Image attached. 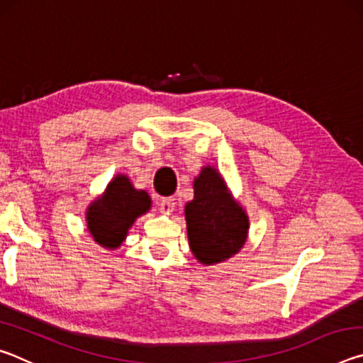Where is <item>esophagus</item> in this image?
Returning <instances> with one entry per match:
<instances>
[{
    "instance_id": "1",
    "label": "esophagus",
    "mask_w": 363,
    "mask_h": 363,
    "mask_svg": "<svg viewBox=\"0 0 363 363\" xmlns=\"http://www.w3.org/2000/svg\"><path fill=\"white\" fill-rule=\"evenodd\" d=\"M160 211L162 213H164V214H171L174 211V206H176V203H174V199H163V200H160Z\"/></svg>"
}]
</instances>
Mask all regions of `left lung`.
Instances as JSON below:
<instances>
[{"mask_svg":"<svg viewBox=\"0 0 363 363\" xmlns=\"http://www.w3.org/2000/svg\"><path fill=\"white\" fill-rule=\"evenodd\" d=\"M184 214L190 251L205 266L235 256L248 240L247 211L233 199L219 169L210 164L195 176L194 200L187 201Z\"/></svg>","mask_w":363,"mask_h":363,"instance_id":"obj_1","label":"left lung"}]
</instances>
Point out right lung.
Segmentation results:
<instances>
[{"label": "right lung", "mask_w": 363, "mask_h": 363, "mask_svg": "<svg viewBox=\"0 0 363 363\" xmlns=\"http://www.w3.org/2000/svg\"><path fill=\"white\" fill-rule=\"evenodd\" d=\"M150 208L152 199L145 190L134 187L126 174H116L86 208V227L97 245L116 250L126 240L136 219Z\"/></svg>", "instance_id": "1"}]
</instances>
